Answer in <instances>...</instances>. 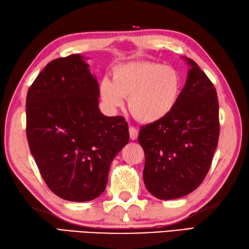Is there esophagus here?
I'll use <instances>...</instances> for the list:
<instances>
[{"label":"esophagus","mask_w":249,"mask_h":249,"mask_svg":"<svg viewBox=\"0 0 249 249\" xmlns=\"http://www.w3.org/2000/svg\"><path fill=\"white\" fill-rule=\"evenodd\" d=\"M138 135H139V131L138 129H137L136 127H129V136H130V139L131 140H136L137 138H138Z\"/></svg>","instance_id":"obj_1"}]
</instances>
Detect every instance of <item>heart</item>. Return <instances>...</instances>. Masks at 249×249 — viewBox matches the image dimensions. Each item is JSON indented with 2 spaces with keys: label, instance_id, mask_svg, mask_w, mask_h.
<instances>
[{
  "label": "heart",
  "instance_id": "obj_1",
  "mask_svg": "<svg viewBox=\"0 0 249 249\" xmlns=\"http://www.w3.org/2000/svg\"><path fill=\"white\" fill-rule=\"evenodd\" d=\"M182 78L176 68L155 62H129L115 66L112 81L99 84L102 99L110 108L124 105L128 98L130 112L143 123L162 120L176 107L181 95Z\"/></svg>",
  "mask_w": 249,
  "mask_h": 249
}]
</instances>
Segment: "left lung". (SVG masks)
<instances>
[{"mask_svg": "<svg viewBox=\"0 0 249 249\" xmlns=\"http://www.w3.org/2000/svg\"><path fill=\"white\" fill-rule=\"evenodd\" d=\"M190 66L176 107L162 120L142 126L139 143L145 154L143 181L161 200L184 197L202 183L219 137L217 93L197 63Z\"/></svg>", "mask_w": 249, "mask_h": 249, "instance_id": "left-lung-1", "label": "left lung"}]
</instances>
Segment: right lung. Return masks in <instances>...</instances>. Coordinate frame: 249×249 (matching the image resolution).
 <instances>
[{"label": "right lung", "instance_id": "obj_1", "mask_svg": "<svg viewBox=\"0 0 249 249\" xmlns=\"http://www.w3.org/2000/svg\"><path fill=\"white\" fill-rule=\"evenodd\" d=\"M97 79L86 57L51 61L26 95V138L39 172L52 193L73 202L99 197L110 165L128 143L123 116L98 108Z\"/></svg>", "mask_w": 249, "mask_h": 249}]
</instances>
